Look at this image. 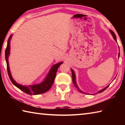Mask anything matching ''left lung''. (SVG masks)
Segmentation results:
<instances>
[{
	"label": "left lung",
	"mask_w": 125,
	"mask_h": 125,
	"mask_svg": "<svg viewBox=\"0 0 125 125\" xmlns=\"http://www.w3.org/2000/svg\"><path fill=\"white\" fill-rule=\"evenodd\" d=\"M110 33H111L112 36H113L114 39L115 40L116 42H117V40H116V35H115V33H114V32H113V31L111 30H110ZM118 48H119V47H118ZM119 56H120V53H118V58H119ZM71 71H72V81H73V84H74V86H75L76 88H77V89H78V90H79L80 93H83V94H86V93L83 92V91H82L81 90L79 89V88H78V85H77V83H76L75 74V73H74V71L72 69H71ZM109 85H107V86H106V87H105V88H104V89H103L99 90V92H98V93H101V92H104V91L105 89H106L109 87Z\"/></svg>",
	"instance_id": "left-lung-1"
}]
</instances>
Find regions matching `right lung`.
<instances>
[{"label":"right lung","instance_id":"obj_1","mask_svg":"<svg viewBox=\"0 0 125 125\" xmlns=\"http://www.w3.org/2000/svg\"><path fill=\"white\" fill-rule=\"evenodd\" d=\"M12 35H11L10 36L9 39L8 40L7 46V48H6L5 52V60L6 62H7V65L8 73V75H9L10 80H11L12 84H13L15 86H16L17 88H18L19 89L22 90V92L26 93L27 94L38 95L43 94V93H45L46 92H47V91L51 88L52 84L54 82L55 78H56V73L57 71L58 67L60 66V65L61 64H62L63 62H59L58 63H57V64L53 65L51 67V68L50 71H49V73H48V75L46 76L45 79H44L43 81L41 83L38 84H34V85H30L28 86L22 85H20V84H18L15 81L12 77L10 71L9 61H8V58H9V56L10 54V42L11 39Z\"/></svg>","mask_w":125,"mask_h":125}]
</instances>
